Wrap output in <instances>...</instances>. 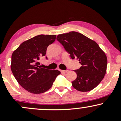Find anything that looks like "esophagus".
<instances>
[{"mask_svg": "<svg viewBox=\"0 0 121 121\" xmlns=\"http://www.w3.org/2000/svg\"><path fill=\"white\" fill-rule=\"evenodd\" d=\"M60 72H61V73H66V72H68V70H61Z\"/></svg>", "mask_w": 121, "mask_h": 121, "instance_id": "1", "label": "esophagus"}]
</instances>
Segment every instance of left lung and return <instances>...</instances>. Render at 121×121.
<instances>
[{
	"label": "left lung",
	"instance_id": "left-lung-1",
	"mask_svg": "<svg viewBox=\"0 0 121 121\" xmlns=\"http://www.w3.org/2000/svg\"><path fill=\"white\" fill-rule=\"evenodd\" d=\"M56 39L71 59L77 58L82 65L74 70L77 78L72 81L73 87L84 92L95 88L106 74L108 60L105 52L96 42L77 32L59 35Z\"/></svg>",
	"mask_w": 121,
	"mask_h": 121
}]
</instances>
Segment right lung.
<instances>
[{"label": "right lung", "mask_w": 121, "mask_h": 121, "mask_svg": "<svg viewBox=\"0 0 121 121\" xmlns=\"http://www.w3.org/2000/svg\"><path fill=\"white\" fill-rule=\"evenodd\" d=\"M56 37L55 35L36 36L22 43L12 53V73L18 83L28 92H45L61 73L57 70L43 68L39 62L40 58L45 56L47 47L55 41Z\"/></svg>", "instance_id": "obj_1"}]
</instances>
